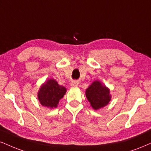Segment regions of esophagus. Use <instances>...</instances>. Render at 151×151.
I'll return each instance as SVG.
<instances>
[{
    "label": "esophagus",
    "mask_w": 151,
    "mask_h": 151,
    "mask_svg": "<svg viewBox=\"0 0 151 151\" xmlns=\"http://www.w3.org/2000/svg\"><path fill=\"white\" fill-rule=\"evenodd\" d=\"M70 86L73 87H78V82L76 81H72L71 83H70Z\"/></svg>",
    "instance_id": "34e87169"
}]
</instances>
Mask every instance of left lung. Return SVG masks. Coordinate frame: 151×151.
I'll return each mask as SVG.
<instances>
[{"label":"left lung","mask_w":151,"mask_h":151,"mask_svg":"<svg viewBox=\"0 0 151 151\" xmlns=\"http://www.w3.org/2000/svg\"><path fill=\"white\" fill-rule=\"evenodd\" d=\"M85 95L90 106L95 111L105 107L111 100L109 88L99 81L92 82L85 91Z\"/></svg>","instance_id":"1"}]
</instances>
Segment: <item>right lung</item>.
<instances>
[{
    "label": "right lung",
    "instance_id": "1",
    "mask_svg": "<svg viewBox=\"0 0 151 151\" xmlns=\"http://www.w3.org/2000/svg\"><path fill=\"white\" fill-rule=\"evenodd\" d=\"M66 92V89L59 85L55 79H48L42 83L39 89L38 101L42 106L53 109L58 106L59 101Z\"/></svg>",
    "mask_w": 151,
    "mask_h": 151
}]
</instances>
